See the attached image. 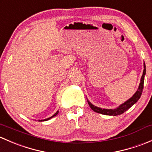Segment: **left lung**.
I'll return each instance as SVG.
<instances>
[{"label":"left lung","instance_id":"1","mask_svg":"<svg viewBox=\"0 0 152 152\" xmlns=\"http://www.w3.org/2000/svg\"><path fill=\"white\" fill-rule=\"evenodd\" d=\"M143 72H142V75L141 76V79H140V82L139 84L138 89H137V91L134 93V94L129 99L125 102L124 103L121 104V105H119L118 107H116L115 109H102L101 107H96V106L93 105L90 101L87 99V102H88V104L90 107V108L93 110L94 112L98 113H101V114L106 115H113V116H116L118 115L122 114L124 112L126 111L127 110L130 108L132 105H134L137 101L140 99V96H141L142 89H143V84H144V77H145V62L143 63Z\"/></svg>","mask_w":152,"mask_h":152}]
</instances>
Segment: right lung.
<instances>
[{"mask_svg":"<svg viewBox=\"0 0 152 152\" xmlns=\"http://www.w3.org/2000/svg\"><path fill=\"white\" fill-rule=\"evenodd\" d=\"M58 113H59V111H57V112H56V113H55V114H54V115H52V116H51V117L48 118H46V119H44V120H39V121H48V120H49V119L52 118H53V117H54V116H56V115H57V114H58Z\"/></svg>","mask_w":152,"mask_h":152,"instance_id":"obj_1","label":"right lung"}]
</instances>
